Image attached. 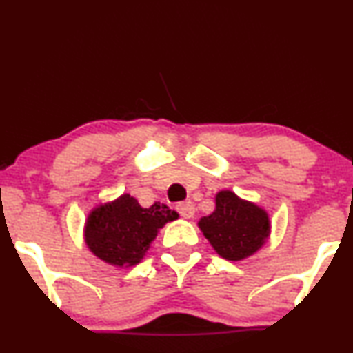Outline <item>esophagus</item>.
Listing matches in <instances>:
<instances>
[{
	"instance_id": "34e87169",
	"label": "esophagus",
	"mask_w": 353,
	"mask_h": 353,
	"mask_svg": "<svg viewBox=\"0 0 353 353\" xmlns=\"http://www.w3.org/2000/svg\"><path fill=\"white\" fill-rule=\"evenodd\" d=\"M177 212H179V214H181V217L192 219L194 217V212H195V207H194V203L190 202V201H185V202L177 203Z\"/></svg>"
}]
</instances>
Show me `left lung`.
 Listing matches in <instances>:
<instances>
[{"label":"left lung","mask_w":353,"mask_h":353,"mask_svg":"<svg viewBox=\"0 0 353 353\" xmlns=\"http://www.w3.org/2000/svg\"><path fill=\"white\" fill-rule=\"evenodd\" d=\"M199 228L220 256L241 261L265 245L271 222L256 203L243 201L232 190H220L215 195V210L199 220Z\"/></svg>","instance_id":"obj_1"}]
</instances>
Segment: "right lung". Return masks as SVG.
<instances>
[{"label":"right lung","instance_id":"obj_1","mask_svg":"<svg viewBox=\"0 0 353 353\" xmlns=\"http://www.w3.org/2000/svg\"><path fill=\"white\" fill-rule=\"evenodd\" d=\"M179 217L165 203L144 209L130 194L97 205L83 228L85 245L101 261L117 268L138 265L158 236L159 228Z\"/></svg>","mask_w":353,"mask_h":353}]
</instances>
